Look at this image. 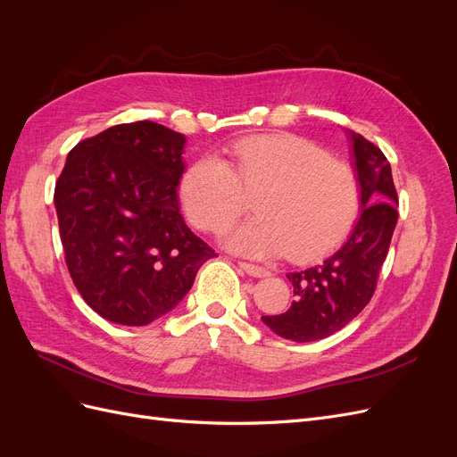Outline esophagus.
Listing matches in <instances>:
<instances>
[{
    "mask_svg": "<svg viewBox=\"0 0 457 457\" xmlns=\"http://www.w3.org/2000/svg\"><path fill=\"white\" fill-rule=\"evenodd\" d=\"M238 265L242 270H245L250 276H255V278H265L270 272L267 269H262L259 265H253V262H245V261H238Z\"/></svg>",
    "mask_w": 457,
    "mask_h": 457,
    "instance_id": "esophagus-1",
    "label": "esophagus"
}]
</instances>
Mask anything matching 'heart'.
Wrapping results in <instances>:
<instances>
[{"instance_id":"obj_1","label":"heart","mask_w":457,"mask_h":457,"mask_svg":"<svg viewBox=\"0 0 457 457\" xmlns=\"http://www.w3.org/2000/svg\"><path fill=\"white\" fill-rule=\"evenodd\" d=\"M250 198L257 215L225 234L230 250L309 261L349 237L362 188L351 163L292 133L244 137L228 146V162L202 156L179 183L187 219L204 232L227 228Z\"/></svg>"}]
</instances>
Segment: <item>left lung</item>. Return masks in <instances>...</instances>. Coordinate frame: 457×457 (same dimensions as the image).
Here are the masks:
<instances>
[{"mask_svg": "<svg viewBox=\"0 0 457 457\" xmlns=\"http://www.w3.org/2000/svg\"><path fill=\"white\" fill-rule=\"evenodd\" d=\"M351 137L364 210L339 250L305 270L287 274L295 295L292 307L282 314L261 316L284 339L316 341L347 326L376 292L389 252L398 219L391 163L362 135Z\"/></svg>", "mask_w": 457, "mask_h": 457, "instance_id": "obj_1", "label": "left lung"}]
</instances>
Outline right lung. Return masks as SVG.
Listing matches in <instances>:
<instances>
[{
	"mask_svg": "<svg viewBox=\"0 0 457 457\" xmlns=\"http://www.w3.org/2000/svg\"><path fill=\"white\" fill-rule=\"evenodd\" d=\"M185 137L154 121L79 141L54 185L64 261L87 305L145 326L171 311L217 253L179 212Z\"/></svg>",
	"mask_w": 457,
	"mask_h": 457,
	"instance_id": "obj_1",
	"label": "right lung"
}]
</instances>
